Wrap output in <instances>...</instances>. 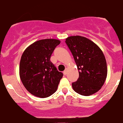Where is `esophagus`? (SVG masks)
Listing matches in <instances>:
<instances>
[{
  "instance_id": "esophagus-1",
  "label": "esophagus",
  "mask_w": 123,
  "mask_h": 123,
  "mask_svg": "<svg viewBox=\"0 0 123 123\" xmlns=\"http://www.w3.org/2000/svg\"><path fill=\"white\" fill-rule=\"evenodd\" d=\"M67 69H66L65 70H64V72H63V74H64V75H66V74H67Z\"/></svg>"
}]
</instances>
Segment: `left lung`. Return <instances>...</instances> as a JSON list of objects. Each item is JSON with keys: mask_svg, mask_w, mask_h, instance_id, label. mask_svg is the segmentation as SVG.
Listing matches in <instances>:
<instances>
[{"mask_svg": "<svg viewBox=\"0 0 123 123\" xmlns=\"http://www.w3.org/2000/svg\"><path fill=\"white\" fill-rule=\"evenodd\" d=\"M66 43L73 56L79 73V79L72 83L74 90L88 96L101 89L107 76L106 60L101 49L85 37L72 36Z\"/></svg>", "mask_w": 123, "mask_h": 123, "instance_id": "obj_1", "label": "left lung"}]
</instances>
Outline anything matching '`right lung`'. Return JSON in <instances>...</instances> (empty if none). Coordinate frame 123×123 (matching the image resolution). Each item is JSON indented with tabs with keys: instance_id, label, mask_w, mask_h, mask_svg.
<instances>
[{
	"instance_id": "right-lung-1",
	"label": "right lung",
	"mask_w": 123,
	"mask_h": 123,
	"mask_svg": "<svg viewBox=\"0 0 123 123\" xmlns=\"http://www.w3.org/2000/svg\"><path fill=\"white\" fill-rule=\"evenodd\" d=\"M57 39H42L34 42L25 49L21 57L19 76L26 89L40 98L49 97L56 92L63 74L50 61Z\"/></svg>"
}]
</instances>
